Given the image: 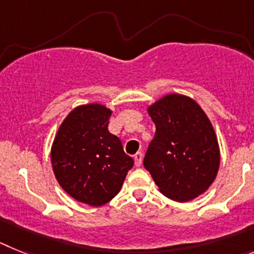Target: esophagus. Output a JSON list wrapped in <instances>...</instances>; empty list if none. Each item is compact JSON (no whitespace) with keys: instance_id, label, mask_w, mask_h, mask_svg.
I'll use <instances>...</instances> for the list:
<instances>
[{"instance_id":"esophagus-1","label":"esophagus","mask_w":254,"mask_h":254,"mask_svg":"<svg viewBox=\"0 0 254 254\" xmlns=\"http://www.w3.org/2000/svg\"><path fill=\"white\" fill-rule=\"evenodd\" d=\"M142 162H143V154L140 152L134 154V164H135L136 167L142 166Z\"/></svg>"}]
</instances>
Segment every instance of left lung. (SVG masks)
Here are the masks:
<instances>
[{"label": "left lung", "instance_id": "1", "mask_svg": "<svg viewBox=\"0 0 254 254\" xmlns=\"http://www.w3.org/2000/svg\"><path fill=\"white\" fill-rule=\"evenodd\" d=\"M156 134L144 157L160 191L175 202H188L215 182L220 147L212 123L193 98L170 93L147 107Z\"/></svg>", "mask_w": 254, "mask_h": 254}]
</instances>
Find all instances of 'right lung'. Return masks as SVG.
I'll list each match as a JSON object with an SVG mask.
<instances>
[{
    "label": "right lung",
    "instance_id": "right-lung-1",
    "mask_svg": "<svg viewBox=\"0 0 254 254\" xmlns=\"http://www.w3.org/2000/svg\"><path fill=\"white\" fill-rule=\"evenodd\" d=\"M112 112L101 103L76 106L51 145L57 183L70 197L93 207L103 206L120 191L134 165L120 139L109 131Z\"/></svg>",
    "mask_w": 254,
    "mask_h": 254
}]
</instances>
